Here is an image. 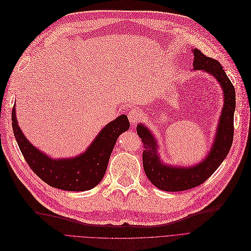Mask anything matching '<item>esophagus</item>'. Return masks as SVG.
I'll list each match as a JSON object with an SVG mask.
<instances>
[{"label":"esophagus","mask_w":251,"mask_h":251,"mask_svg":"<svg viewBox=\"0 0 251 251\" xmlns=\"http://www.w3.org/2000/svg\"><path fill=\"white\" fill-rule=\"evenodd\" d=\"M141 116H142L141 110L136 108V107H134V108H130L127 111L128 121H129V123H132V124H137L139 119L141 118Z\"/></svg>","instance_id":"34e87169"}]
</instances>
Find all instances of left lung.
<instances>
[{"instance_id": "1", "label": "left lung", "mask_w": 251, "mask_h": 251, "mask_svg": "<svg viewBox=\"0 0 251 251\" xmlns=\"http://www.w3.org/2000/svg\"><path fill=\"white\" fill-rule=\"evenodd\" d=\"M194 70H204L217 78L223 89L224 107L216 139L207 156L196 165L183 168L171 166L161 162L157 151V142L150 130L143 125L137 126V133L144 144L143 168L149 181L158 189L169 192H177L197 187L204 183L218 170L228 155L234 137V112L236 106L235 88L226 76L221 63L206 57L200 50L194 49Z\"/></svg>"}]
</instances>
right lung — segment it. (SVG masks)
I'll use <instances>...</instances> for the list:
<instances>
[{
  "mask_svg": "<svg viewBox=\"0 0 251 251\" xmlns=\"http://www.w3.org/2000/svg\"><path fill=\"white\" fill-rule=\"evenodd\" d=\"M12 126L23 157L41 180L65 191H87L101 182L116 140L129 128V123L126 114L118 116L104 126L85 153L68 159H52L31 145L18 126L15 108Z\"/></svg>",
  "mask_w": 251,
  "mask_h": 251,
  "instance_id": "1",
  "label": "right lung"
}]
</instances>
